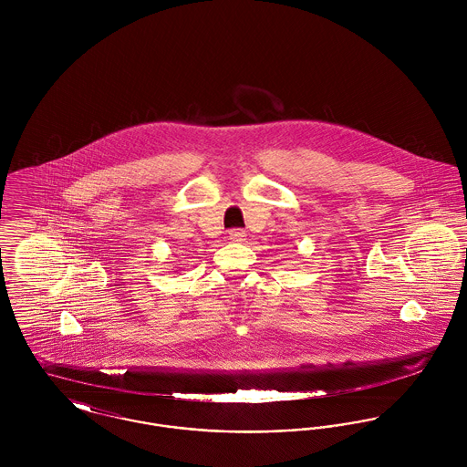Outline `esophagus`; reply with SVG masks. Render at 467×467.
I'll list each match as a JSON object with an SVG mask.
<instances>
[{
	"label": "esophagus",
	"mask_w": 467,
	"mask_h": 467,
	"mask_svg": "<svg viewBox=\"0 0 467 467\" xmlns=\"http://www.w3.org/2000/svg\"><path fill=\"white\" fill-rule=\"evenodd\" d=\"M244 236H246V234H244V231H242V229H231L227 238H229L231 242H234V244H242V242H244Z\"/></svg>",
	"instance_id": "esophagus-1"
}]
</instances>
